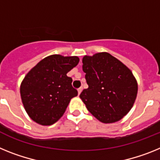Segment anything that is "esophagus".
<instances>
[{
  "label": "esophagus",
  "instance_id": "obj_1",
  "mask_svg": "<svg viewBox=\"0 0 160 160\" xmlns=\"http://www.w3.org/2000/svg\"><path fill=\"white\" fill-rule=\"evenodd\" d=\"M82 90H83V88H82V87H80V88H78V94H80V92H82Z\"/></svg>",
  "mask_w": 160,
  "mask_h": 160
}]
</instances>
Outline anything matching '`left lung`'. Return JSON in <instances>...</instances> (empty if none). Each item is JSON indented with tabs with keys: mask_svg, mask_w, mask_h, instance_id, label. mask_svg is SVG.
Listing matches in <instances>:
<instances>
[{
	"mask_svg": "<svg viewBox=\"0 0 160 160\" xmlns=\"http://www.w3.org/2000/svg\"><path fill=\"white\" fill-rule=\"evenodd\" d=\"M82 62L88 88L80 97L86 108L103 123L121 120L130 110L138 92L131 71L106 52L86 55Z\"/></svg>",
	"mask_w": 160,
	"mask_h": 160,
	"instance_id": "left-lung-1",
	"label": "left lung"
}]
</instances>
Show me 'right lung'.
I'll use <instances>...</instances> for the list:
<instances>
[{"mask_svg":"<svg viewBox=\"0 0 160 160\" xmlns=\"http://www.w3.org/2000/svg\"><path fill=\"white\" fill-rule=\"evenodd\" d=\"M76 56L53 55L41 60L25 76L20 88L24 108L32 120L50 126L63 116L78 92L67 73L78 64Z\"/></svg>","mask_w":160,"mask_h":160,"instance_id":"1","label":"right lung"}]
</instances>
